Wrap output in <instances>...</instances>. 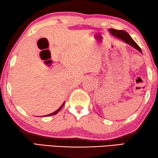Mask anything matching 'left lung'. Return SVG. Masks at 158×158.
<instances>
[{
  "mask_svg": "<svg viewBox=\"0 0 158 158\" xmlns=\"http://www.w3.org/2000/svg\"><path fill=\"white\" fill-rule=\"evenodd\" d=\"M109 31L113 35L115 36V37H117L118 38H120V39L123 40L124 42L129 44V45L131 46V47L136 49V50H139L140 52L142 53L141 50V48H139V46L135 43V41L131 38V36L129 35L125 31L116 30V29H113V28H110Z\"/></svg>",
  "mask_w": 158,
  "mask_h": 158,
  "instance_id": "1",
  "label": "left lung"
}]
</instances>
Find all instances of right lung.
<instances>
[{"label": "right lung", "instance_id": "obj_1", "mask_svg": "<svg viewBox=\"0 0 158 158\" xmlns=\"http://www.w3.org/2000/svg\"><path fill=\"white\" fill-rule=\"evenodd\" d=\"M64 103H65V102H64V103H63V104H62V105L61 106V107H60V108H59V109H57V110H56V111H55V112H54V113H50V114H49V115H44V116H45V117H46V116H48H48H51V115H55V114H56V113H57L59 112V110H60L61 109V108H62V107H63V106L64 105Z\"/></svg>", "mask_w": 158, "mask_h": 158}]
</instances>
